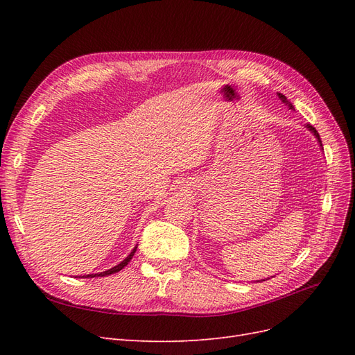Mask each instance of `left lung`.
<instances>
[{"instance_id": "obj_1", "label": "left lung", "mask_w": 355, "mask_h": 355, "mask_svg": "<svg viewBox=\"0 0 355 355\" xmlns=\"http://www.w3.org/2000/svg\"><path fill=\"white\" fill-rule=\"evenodd\" d=\"M278 98H280L286 105H288V108L290 110H293V105L292 103H290L288 101H287V98H286V96L284 94H282V93H278ZM306 128H308V130L311 132V133H314V136L318 139V142H320V146H323V145H321V141H320V135H318V132L315 130V128L313 127V125H309V124H306ZM261 282H265V280H261Z\"/></svg>"}]
</instances>
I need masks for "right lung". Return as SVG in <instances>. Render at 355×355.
Segmentation results:
<instances>
[{"mask_svg": "<svg viewBox=\"0 0 355 355\" xmlns=\"http://www.w3.org/2000/svg\"><path fill=\"white\" fill-rule=\"evenodd\" d=\"M136 249L137 247H135V249L132 250V253L128 254L125 259L123 261V262H120L118 265H115L114 268H111V270H108V271H103V272H98V274H89V275H83V277H85V278H93V277H105V275H111V274H115V272H118V271H121L123 268L132 261V257H133V254H135V252H136Z\"/></svg>", "mask_w": 355, "mask_h": 355, "instance_id": "1", "label": "right lung"}]
</instances>
